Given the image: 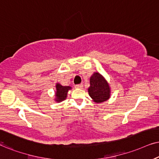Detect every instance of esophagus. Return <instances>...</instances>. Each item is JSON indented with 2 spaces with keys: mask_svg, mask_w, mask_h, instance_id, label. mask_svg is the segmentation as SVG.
<instances>
[{
  "mask_svg": "<svg viewBox=\"0 0 159 159\" xmlns=\"http://www.w3.org/2000/svg\"><path fill=\"white\" fill-rule=\"evenodd\" d=\"M83 84H77V85H75V88H77V89H82L83 88Z\"/></svg>",
  "mask_w": 159,
  "mask_h": 159,
  "instance_id": "esophagus-1",
  "label": "esophagus"
}]
</instances>
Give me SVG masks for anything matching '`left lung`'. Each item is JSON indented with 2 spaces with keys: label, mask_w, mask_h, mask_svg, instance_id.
Instances as JSON below:
<instances>
[{
  "label": "left lung",
  "mask_w": 159,
  "mask_h": 159,
  "mask_svg": "<svg viewBox=\"0 0 159 159\" xmlns=\"http://www.w3.org/2000/svg\"><path fill=\"white\" fill-rule=\"evenodd\" d=\"M89 96L95 103H100L110 98V87L105 78L99 73H94L90 78V86L88 89Z\"/></svg>",
  "instance_id": "left-lung-1"
}]
</instances>
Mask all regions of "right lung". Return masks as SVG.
I'll return each instance as SVG.
<instances>
[{
    "instance_id": "1",
    "label": "right lung",
    "mask_w": 159,
    "mask_h": 159,
    "mask_svg": "<svg viewBox=\"0 0 159 159\" xmlns=\"http://www.w3.org/2000/svg\"><path fill=\"white\" fill-rule=\"evenodd\" d=\"M56 102H61L65 100L67 98V92L70 89H71V87L69 86H61L60 84H56Z\"/></svg>"
}]
</instances>
